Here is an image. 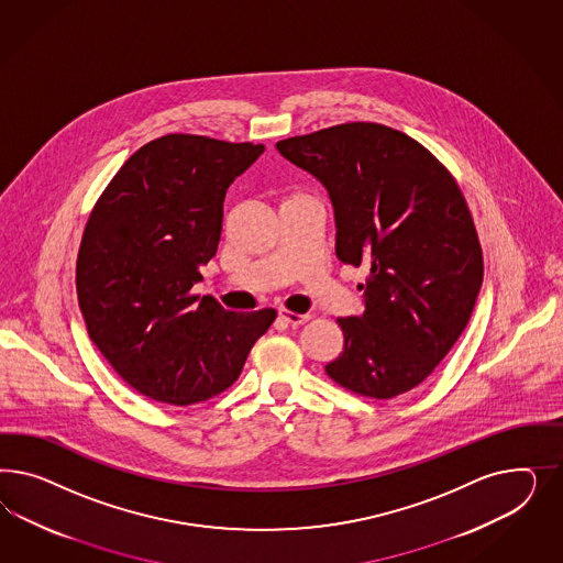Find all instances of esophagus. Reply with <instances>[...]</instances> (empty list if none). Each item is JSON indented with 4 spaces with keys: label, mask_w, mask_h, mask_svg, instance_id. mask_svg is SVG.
<instances>
[{
    "label": "esophagus",
    "mask_w": 563,
    "mask_h": 563,
    "mask_svg": "<svg viewBox=\"0 0 563 563\" xmlns=\"http://www.w3.org/2000/svg\"><path fill=\"white\" fill-rule=\"evenodd\" d=\"M278 318L289 325L306 324L307 320H309L307 313H292V311H287V309H280V311H278Z\"/></svg>",
    "instance_id": "esophagus-1"
}]
</instances>
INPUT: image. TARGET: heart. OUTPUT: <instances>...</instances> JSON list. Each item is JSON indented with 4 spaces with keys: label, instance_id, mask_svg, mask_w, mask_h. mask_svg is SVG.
<instances>
[{
    "label": "heart",
    "instance_id": "b5f03b06",
    "mask_svg": "<svg viewBox=\"0 0 563 563\" xmlns=\"http://www.w3.org/2000/svg\"><path fill=\"white\" fill-rule=\"evenodd\" d=\"M297 198H307L306 194L301 189H285L283 191V205L289 202V200H297Z\"/></svg>",
    "mask_w": 563,
    "mask_h": 563
}]
</instances>
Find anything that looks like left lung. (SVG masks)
<instances>
[{
	"instance_id": "obj_1",
	"label": "left lung",
	"mask_w": 563,
	"mask_h": 563,
	"mask_svg": "<svg viewBox=\"0 0 563 563\" xmlns=\"http://www.w3.org/2000/svg\"><path fill=\"white\" fill-rule=\"evenodd\" d=\"M276 148L328 189L339 260L369 271L365 311L336 320L344 346L325 374L367 398L409 393L459 341L483 283L477 229L456 179L417 140L369 121Z\"/></svg>"
}]
</instances>
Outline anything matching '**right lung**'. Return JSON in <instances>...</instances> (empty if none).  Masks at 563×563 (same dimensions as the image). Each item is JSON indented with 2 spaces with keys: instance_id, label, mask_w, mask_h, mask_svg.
I'll return each mask as SVG.
<instances>
[{
  "instance_id": "obj_1",
  "label": "right lung",
  "mask_w": 563,
  "mask_h": 563,
  "mask_svg": "<svg viewBox=\"0 0 563 563\" xmlns=\"http://www.w3.org/2000/svg\"><path fill=\"white\" fill-rule=\"evenodd\" d=\"M262 153L252 142L156 137L123 163L86 222L76 290L88 336L153 400L188 407L227 390L276 318L191 292L217 256L227 189Z\"/></svg>"
}]
</instances>
